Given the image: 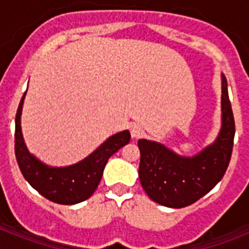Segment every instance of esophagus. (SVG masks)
<instances>
[{
  "label": "esophagus",
  "mask_w": 249,
  "mask_h": 249,
  "mask_svg": "<svg viewBox=\"0 0 249 249\" xmlns=\"http://www.w3.org/2000/svg\"><path fill=\"white\" fill-rule=\"evenodd\" d=\"M143 133H144L143 128H142L140 124L132 125V128H130V134H132L133 138H140Z\"/></svg>",
  "instance_id": "esophagus-1"
}]
</instances>
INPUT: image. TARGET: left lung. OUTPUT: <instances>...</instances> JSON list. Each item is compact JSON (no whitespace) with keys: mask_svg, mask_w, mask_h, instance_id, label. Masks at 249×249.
<instances>
[{"mask_svg":"<svg viewBox=\"0 0 249 249\" xmlns=\"http://www.w3.org/2000/svg\"><path fill=\"white\" fill-rule=\"evenodd\" d=\"M235 121L222 76V128L216 142L194 158H182L147 140L138 141L141 185L150 199L169 208H183L208 194L222 179L231 159Z\"/></svg>","mask_w":249,"mask_h":249,"instance_id":"8db88e82","label":"left lung"}]
</instances>
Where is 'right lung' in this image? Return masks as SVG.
Wrapping results in <instances>:
<instances>
[{"label": "right lung", "mask_w": 249, "mask_h": 249, "mask_svg": "<svg viewBox=\"0 0 249 249\" xmlns=\"http://www.w3.org/2000/svg\"><path fill=\"white\" fill-rule=\"evenodd\" d=\"M24 97L25 93L21 97L15 117V156L24 178L42 196L58 204H77L89 199L101 182L103 169L109 158L129 143V130L109 137L91 155L75 165L50 168L31 155L25 147L20 129Z\"/></svg>", "instance_id": "obj_1"}]
</instances>
